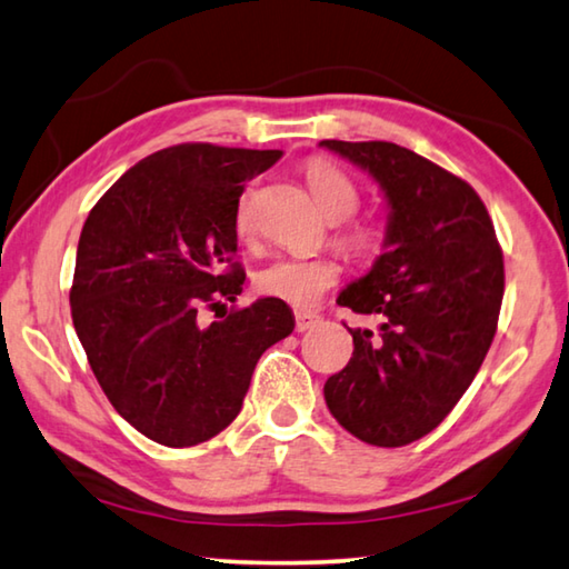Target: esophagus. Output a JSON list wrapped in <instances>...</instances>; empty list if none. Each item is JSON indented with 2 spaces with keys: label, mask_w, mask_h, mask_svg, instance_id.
<instances>
[{
  "label": "esophagus",
  "mask_w": 569,
  "mask_h": 569,
  "mask_svg": "<svg viewBox=\"0 0 569 569\" xmlns=\"http://www.w3.org/2000/svg\"><path fill=\"white\" fill-rule=\"evenodd\" d=\"M319 321H321V316H316L311 311H296V331L303 333L308 329H313Z\"/></svg>",
  "instance_id": "34e87169"
}]
</instances>
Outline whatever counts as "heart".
<instances>
[{
	"instance_id": "heart-1",
	"label": "heart",
	"mask_w": 569,
	"mask_h": 569,
	"mask_svg": "<svg viewBox=\"0 0 569 569\" xmlns=\"http://www.w3.org/2000/svg\"><path fill=\"white\" fill-rule=\"evenodd\" d=\"M306 180L311 188L316 206L331 223L351 218L359 208V188L341 168L326 160H313L306 168ZM236 230L240 236H250L253 230V210L250 196L240 200ZM339 243L351 253H369L373 248V233L361 226H349L339 233ZM341 268L333 258H303V256H278L256 273V291L276 301L296 308L313 306L329 288L339 281Z\"/></svg>"
}]
</instances>
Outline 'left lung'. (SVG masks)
Listing matches in <instances>:
<instances>
[{
    "instance_id": "1",
    "label": "left lung",
    "mask_w": 569,
    "mask_h": 569,
    "mask_svg": "<svg viewBox=\"0 0 569 569\" xmlns=\"http://www.w3.org/2000/svg\"><path fill=\"white\" fill-rule=\"evenodd\" d=\"M369 172L389 206L383 253L339 293L379 316V333L349 329L353 356L326 381V407L356 439L403 447L457 407L492 346L505 261L475 188L393 142L321 140Z\"/></svg>"
}]
</instances>
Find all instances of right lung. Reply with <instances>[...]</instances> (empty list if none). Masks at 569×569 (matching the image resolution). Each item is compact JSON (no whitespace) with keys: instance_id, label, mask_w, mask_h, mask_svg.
I'll use <instances>...</instances> for the list:
<instances>
[{"instance_id":"add662e5","label":"right lung","mask_w":569,"mask_h":569,"mask_svg":"<svg viewBox=\"0 0 569 569\" xmlns=\"http://www.w3.org/2000/svg\"><path fill=\"white\" fill-rule=\"evenodd\" d=\"M281 156L208 142L166 148L124 172L84 220L70 291L77 339L114 411L158 445L220 435L261 353L293 331V311L276 298L210 326L198 313L243 291L238 200Z\"/></svg>"}]
</instances>
